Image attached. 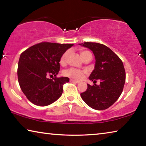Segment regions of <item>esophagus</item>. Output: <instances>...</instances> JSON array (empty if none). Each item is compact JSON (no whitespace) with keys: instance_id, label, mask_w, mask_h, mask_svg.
Returning a JSON list of instances; mask_svg holds the SVG:
<instances>
[{"instance_id":"obj_1","label":"esophagus","mask_w":146,"mask_h":146,"mask_svg":"<svg viewBox=\"0 0 146 146\" xmlns=\"http://www.w3.org/2000/svg\"><path fill=\"white\" fill-rule=\"evenodd\" d=\"M70 82H72V83H76V84H78L79 82V81H77V80H72V79H71L70 80Z\"/></svg>"}]
</instances>
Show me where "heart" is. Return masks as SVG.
<instances>
[{"label": "heart", "instance_id": "b5f03b06", "mask_svg": "<svg viewBox=\"0 0 146 146\" xmlns=\"http://www.w3.org/2000/svg\"><path fill=\"white\" fill-rule=\"evenodd\" d=\"M90 52L88 51H82L80 52V55L81 56H82L84 55H85L87 53H90ZM69 55V51H66L65 53H64V54L62 55L60 60V62L61 64H64L66 61H67V58ZM65 75L69 76V77H71L74 79H76V80H80L82 79L84 76V72L82 71L77 70V69H75V68H71L70 70H68L65 71Z\"/></svg>", "mask_w": 146, "mask_h": 146}]
</instances>
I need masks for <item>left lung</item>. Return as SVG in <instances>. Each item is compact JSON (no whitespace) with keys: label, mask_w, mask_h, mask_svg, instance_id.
I'll list each match as a JSON object with an SVG mask.
<instances>
[{"label":"left lung","mask_w":146,"mask_h":146,"mask_svg":"<svg viewBox=\"0 0 146 146\" xmlns=\"http://www.w3.org/2000/svg\"><path fill=\"white\" fill-rule=\"evenodd\" d=\"M79 45L93 51L95 58L94 70L89 77L93 86L88 84L85 92L80 94L85 103L96 110H104L112 106L121 95L125 82L122 61L105 45L96 42H84ZM100 80V85L95 84Z\"/></svg>","instance_id":"obj_1"}]
</instances>
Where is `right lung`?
Returning <instances> with one entry per match:
<instances>
[{"label": "right lung", "instance_id": "obj_1", "mask_svg": "<svg viewBox=\"0 0 146 146\" xmlns=\"http://www.w3.org/2000/svg\"><path fill=\"white\" fill-rule=\"evenodd\" d=\"M71 44L41 42L29 48L21 54L18 64V80L27 98L34 104L46 106L61 97L63 85L68 77L56 78L60 60ZM49 76H54L51 79Z\"/></svg>", "mask_w": 146, "mask_h": 146}]
</instances>
